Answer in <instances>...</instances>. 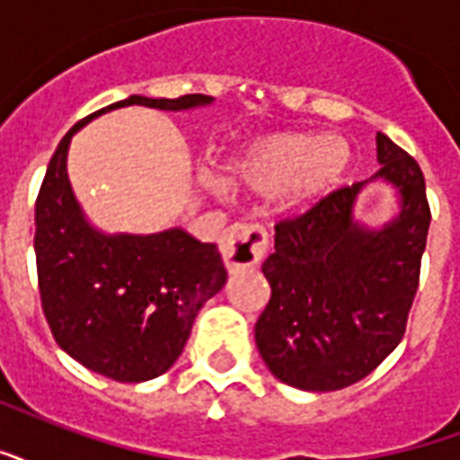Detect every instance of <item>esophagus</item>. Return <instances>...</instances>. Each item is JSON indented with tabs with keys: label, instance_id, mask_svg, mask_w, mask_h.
I'll return each mask as SVG.
<instances>
[{
	"label": "esophagus",
	"instance_id": "esophagus-1",
	"mask_svg": "<svg viewBox=\"0 0 460 460\" xmlns=\"http://www.w3.org/2000/svg\"><path fill=\"white\" fill-rule=\"evenodd\" d=\"M268 231L262 229L261 224L253 222L231 224L226 234H224L222 245H219L224 265H226L229 272L258 265L268 253Z\"/></svg>",
	"mask_w": 460,
	"mask_h": 460
}]
</instances>
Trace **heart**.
Returning a JSON list of instances; mask_svg holds the SVG:
<instances>
[{
    "label": "heart",
    "mask_w": 460,
    "mask_h": 460,
    "mask_svg": "<svg viewBox=\"0 0 460 460\" xmlns=\"http://www.w3.org/2000/svg\"><path fill=\"white\" fill-rule=\"evenodd\" d=\"M352 152L342 137L272 135L255 142L229 164L231 181L251 192H277L294 183L304 199L321 198L345 175Z\"/></svg>",
    "instance_id": "heart-1"
}]
</instances>
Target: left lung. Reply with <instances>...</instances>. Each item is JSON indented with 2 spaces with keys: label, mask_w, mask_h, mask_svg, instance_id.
<instances>
[{
  "label": "left lung",
  "mask_w": 460,
  "mask_h": 460,
  "mask_svg": "<svg viewBox=\"0 0 460 460\" xmlns=\"http://www.w3.org/2000/svg\"><path fill=\"white\" fill-rule=\"evenodd\" d=\"M381 171L401 190V217L381 231L352 219L364 183L328 192L275 224V253L262 262L270 301L255 323L268 369L301 391L362 381L405 335L432 222L425 175L378 132Z\"/></svg>",
  "instance_id": "obj_1"
}]
</instances>
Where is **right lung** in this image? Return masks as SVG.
<instances>
[{"mask_svg":"<svg viewBox=\"0 0 460 460\" xmlns=\"http://www.w3.org/2000/svg\"><path fill=\"white\" fill-rule=\"evenodd\" d=\"M209 101L202 93L129 96L96 111L62 137L35 199L38 289L52 338L86 369L120 384L149 381L173 367L226 270L215 243H199L183 229L152 236L91 229L69 188L66 149L76 129L105 111L135 103L183 111Z\"/></svg>","mask_w":460,"mask_h":460,"instance_id":"add662e5","label":"right lung"}]
</instances>
